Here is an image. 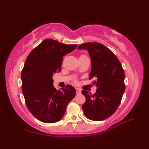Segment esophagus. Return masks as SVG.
I'll return each instance as SVG.
<instances>
[{
    "instance_id": "1",
    "label": "esophagus",
    "mask_w": 149,
    "mask_h": 149,
    "mask_svg": "<svg viewBox=\"0 0 149 149\" xmlns=\"http://www.w3.org/2000/svg\"><path fill=\"white\" fill-rule=\"evenodd\" d=\"M75 90H76L77 94H80L81 93V90L79 89V88H75Z\"/></svg>"
}]
</instances>
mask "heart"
<instances>
[{"instance_id": "1", "label": "heart", "mask_w": 149, "mask_h": 149, "mask_svg": "<svg viewBox=\"0 0 149 149\" xmlns=\"http://www.w3.org/2000/svg\"><path fill=\"white\" fill-rule=\"evenodd\" d=\"M85 56V55H81V56Z\"/></svg>"}]
</instances>
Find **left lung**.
<instances>
[{
    "label": "left lung",
    "instance_id": "1",
    "mask_svg": "<svg viewBox=\"0 0 149 149\" xmlns=\"http://www.w3.org/2000/svg\"><path fill=\"white\" fill-rule=\"evenodd\" d=\"M78 49L87 50L91 61L89 79H95V93L83 90L86 101L82 106L88 119L102 121L116 111L125 89V74L121 63L113 52L96 42L83 43Z\"/></svg>",
    "mask_w": 149,
    "mask_h": 149
}]
</instances>
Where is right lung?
<instances>
[{"instance_id":"1","label":"right lung","mask_w":149,"mask_h":149,"mask_svg":"<svg viewBox=\"0 0 149 149\" xmlns=\"http://www.w3.org/2000/svg\"><path fill=\"white\" fill-rule=\"evenodd\" d=\"M77 46L46 39L26 60L21 74L22 93L28 109L41 122L51 123L61 120L68 104L75 96V89L71 85L56 90L52 77L61 71L63 57Z\"/></svg>"}]
</instances>
